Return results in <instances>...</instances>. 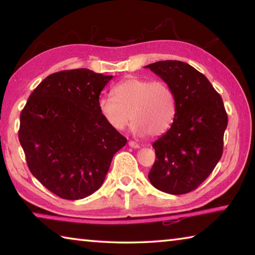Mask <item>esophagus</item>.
Here are the masks:
<instances>
[{"instance_id":"obj_1","label":"esophagus","mask_w":255,"mask_h":255,"mask_svg":"<svg viewBox=\"0 0 255 255\" xmlns=\"http://www.w3.org/2000/svg\"><path fill=\"white\" fill-rule=\"evenodd\" d=\"M128 145H129V147H131V148H139V145L135 143V141H132V140L128 141Z\"/></svg>"}]
</instances>
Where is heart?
I'll use <instances>...</instances> for the list:
<instances>
[{"label":"heart","instance_id":"1","mask_svg":"<svg viewBox=\"0 0 255 255\" xmlns=\"http://www.w3.org/2000/svg\"><path fill=\"white\" fill-rule=\"evenodd\" d=\"M114 97L98 101L99 111L110 127L123 130L135 122L132 130L138 136L158 137L171 128L176 116L175 96L163 81L127 77L112 89Z\"/></svg>","mask_w":255,"mask_h":255}]
</instances>
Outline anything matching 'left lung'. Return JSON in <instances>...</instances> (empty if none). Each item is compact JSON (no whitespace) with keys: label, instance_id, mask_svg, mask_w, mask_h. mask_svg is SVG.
<instances>
[{"label":"left lung","instance_id":"obj_1","mask_svg":"<svg viewBox=\"0 0 255 255\" xmlns=\"http://www.w3.org/2000/svg\"><path fill=\"white\" fill-rule=\"evenodd\" d=\"M170 85L176 101L171 128L153 143L148 179L159 191L184 195L204 182L222 157L227 114L208 79L180 60L145 66Z\"/></svg>","mask_w":255,"mask_h":255}]
</instances>
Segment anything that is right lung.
Returning a JSON list of instances; mask_svg holds the SVG:
<instances>
[{
	"label": "right lung",
	"mask_w": 255,
	"mask_h": 255,
	"mask_svg": "<svg viewBox=\"0 0 255 255\" xmlns=\"http://www.w3.org/2000/svg\"><path fill=\"white\" fill-rule=\"evenodd\" d=\"M111 79L88 68L54 73L34 89L21 112L19 140L29 170L63 199L96 192L114 155L127 143L98 108Z\"/></svg>",
	"instance_id": "right-lung-1"
}]
</instances>
